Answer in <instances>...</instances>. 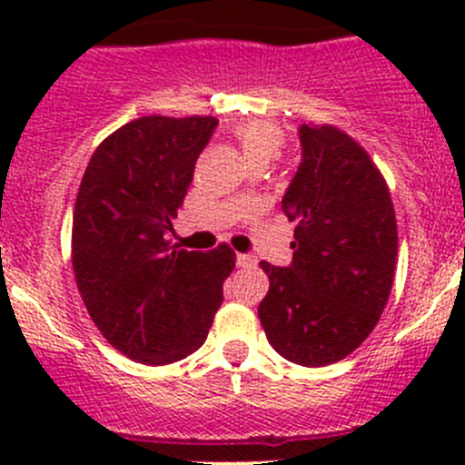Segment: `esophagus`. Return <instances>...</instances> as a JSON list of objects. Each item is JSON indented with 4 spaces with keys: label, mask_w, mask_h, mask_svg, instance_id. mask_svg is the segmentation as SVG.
Returning <instances> with one entry per match:
<instances>
[{
    "label": "esophagus",
    "mask_w": 465,
    "mask_h": 465,
    "mask_svg": "<svg viewBox=\"0 0 465 465\" xmlns=\"http://www.w3.org/2000/svg\"><path fill=\"white\" fill-rule=\"evenodd\" d=\"M236 265L238 267H252V265H256V259H254V256H250V254H238L236 256Z\"/></svg>",
    "instance_id": "obj_1"
}]
</instances>
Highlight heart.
Instances as JSON below:
<instances>
[{"label": "heart", "instance_id": "obj_1", "mask_svg": "<svg viewBox=\"0 0 465 465\" xmlns=\"http://www.w3.org/2000/svg\"><path fill=\"white\" fill-rule=\"evenodd\" d=\"M232 134L250 166H267L279 154L281 143H283L281 128L267 119L241 121L232 130Z\"/></svg>", "mask_w": 465, "mask_h": 465}]
</instances>
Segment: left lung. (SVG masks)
<instances>
[{"label": "left lung", "mask_w": 465, "mask_h": 465, "mask_svg": "<svg viewBox=\"0 0 465 465\" xmlns=\"http://www.w3.org/2000/svg\"><path fill=\"white\" fill-rule=\"evenodd\" d=\"M302 162L281 200L294 223L292 262L262 261L267 341L303 367L353 353L373 331L398 254L391 195L371 157L332 125H299Z\"/></svg>", "instance_id": "obj_1"}]
</instances>
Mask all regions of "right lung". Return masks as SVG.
Returning a JSON list of instances; mask_svg holds the SVG:
<instances>
[{
  "label": "right lung",
  "mask_w": 465,
  "mask_h": 465,
  "mask_svg": "<svg viewBox=\"0 0 465 465\" xmlns=\"http://www.w3.org/2000/svg\"><path fill=\"white\" fill-rule=\"evenodd\" d=\"M215 128L213 116H142L98 145L83 175L72 232L78 292L103 337L137 362L198 351L236 265L227 245L171 250V220Z\"/></svg>",
  "instance_id": "obj_1"
}]
</instances>
